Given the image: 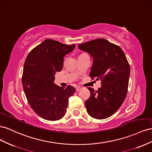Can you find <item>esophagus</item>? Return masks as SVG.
<instances>
[{
  "mask_svg": "<svg viewBox=\"0 0 152 152\" xmlns=\"http://www.w3.org/2000/svg\"><path fill=\"white\" fill-rule=\"evenodd\" d=\"M81 89V87H80V86H77V87H76V92H78V91H80Z\"/></svg>",
  "mask_w": 152,
  "mask_h": 152,
  "instance_id": "1",
  "label": "esophagus"
}]
</instances>
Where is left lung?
Returning <instances> with one entry per match:
<instances>
[{"instance_id": "1", "label": "left lung", "mask_w": 152, "mask_h": 152, "mask_svg": "<svg viewBox=\"0 0 152 152\" xmlns=\"http://www.w3.org/2000/svg\"><path fill=\"white\" fill-rule=\"evenodd\" d=\"M79 49L93 58L90 77L101 81V87L88 89L90 96L85 102L88 113L96 119L113 115L122 104L127 94L130 66L120 47L104 39L78 45Z\"/></svg>"}]
</instances>
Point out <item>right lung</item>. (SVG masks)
<instances>
[{
    "mask_svg": "<svg viewBox=\"0 0 152 152\" xmlns=\"http://www.w3.org/2000/svg\"><path fill=\"white\" fill-rule=\"evenodd\" d=\"M76 45L47 39L30 51L24 63L22 85L26 97L36 114L47 120H60L66 114L69 98L75 88L54 83L55 74L63 68L64 57Z\"/></svg>",
    "mask_w": 152,
    "mask_h": 152,
    "instance_id": "1",
    "label": "right lung"
}]
</instances>
